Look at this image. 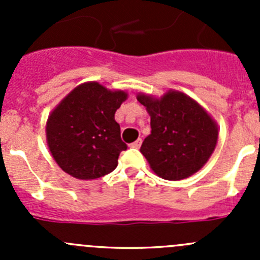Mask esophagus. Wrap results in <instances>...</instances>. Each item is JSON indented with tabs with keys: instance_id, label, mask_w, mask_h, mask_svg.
I'll return each instance as SVG.
<instances>
[{
	"instance_id": "1",
	"label": "esophagus",
	"mask_w": 260,
	"mask_h": 260,
	"mask_svg": "<svg viewBox=\"0 0 260 260\" xmlns=\"http://www.w3.org/2000/svg\"><path fill=\"white\" fill-rule=\"evenodd\" d=\"M141 143H142V140H141V138H138L137 141H136V142H133V143H131V147H132V148H140L141 147Z\"/></svg>"
}]
</instances>
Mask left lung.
Segmentation results:
<instances>
[{
    "label": "left lung",
    "instance_id": "1",
    "mask_svg": "<svg viewBox=\"0 0 260 260\" xmlns=\"http://www.w3.org/2000/svg\"><path fill=\"white\" fill-rule=\"evenodd\" d=\"M151 117V135L141 152L154 174L170 181L186 179L208 162L217 141L212 118L190 96L169 91L161 99L140 94Z\"/></svg>",
    "mask_w": 260,
    "mask_h": 260
}]
</instances>
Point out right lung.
<instances>
[{"instance_id": "1", "label": "right lung", "mask_w": 260, "mask_h": 260, "mask_svg": "<svg viewBox=\"0 0 260 260\" xmlns=\"http://www.w3.org/2000/svg\"><path fill=\"white\" fill-rule=\"evenodd\" d=\"M127 99L122 90L84 83L70 91L51 112L46 138L60 169L80 180L106 176L118 165L127 145L120 138L115 111Z\"/></svg>"}]
</instances>
